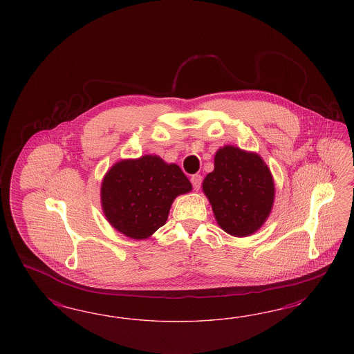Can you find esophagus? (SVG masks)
<instances>
[{"instance_id":"1","label":"esophagus","mask_w":354,"mask_h":354,"mask_svg":"<svg viewBox=\"0 0 354 354\" xmlns=\"http://www.w3.org/2000/svg\"><path fill=\"white\" fill-rule=\"evenodd\" d=\"M191 183H192L193 188L196 189V191H198L200 189V187H201V183H203V176L201 175H192L191 176Z\"/></svg>"}]
</instances>
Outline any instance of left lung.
I'll list each match as a JSON object with an SVG mask.
<instances>
[{
    "instance_id": "1",
    "label": "left lung",
    "mask_w": 354,
    "mask_h": 354,
    "mask_svg": "<svg viewBox=\"0 0 354 354\" xmlns=\"http://www.w3.org/2000/svg\"><path fill=\"white\" fill-rule=\"evenodd\" d=\"M216 223L230 235L258 231L271 213L275 187L268 165L257 153L225 145L215 153L214 171L203 183Z\"/></svg>"
}]
</instances>
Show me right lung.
<instances>
[{
  "label": "right lung",
  "mask_w": 354,
  "mask_h": 354,
  "mask_svg": "<svg viewBox=\"0 0 354 354\" xmlns=\"http://www.w3.org/2000/svg\"><path fill=\"white\" fill-rule=\"evenodd\" d=\"M191 191L192 184L178 165L147 154L117 162L106 172L101 205L117 231L142 240L166 223L174 200Z\"/></svg>",
  "instance_id": "right-lung-1"
}]
</instances>
